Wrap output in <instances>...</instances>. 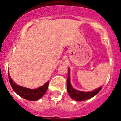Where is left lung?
Instances as JSON below:
<instances>
[{"label":"left lung","instance_id":"left-lung-1","mask_svg":"<svg viewBox=\"0 0 121 121\" xmlns=\"http://www.w3.org/2000/svg\"><path fill=\"white\" fill-rule=\"evenodd\" d=\"M101 88L102 87L100 86L98 89L95 90L91 92H84V91L74 90L73 88H72V86L70 84V69L68 68V76L67 79V91L73 99L77 101H83V100H87L95 96V95H96L100 91Z\"/></svg>","mask_w":121,"mask_h":121}]
</instances>
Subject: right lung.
<instances>
[{"mask_svg":"<svg viewBox=\"0 0 121 121\" xmlns=\"http://www.w3.org/2000/svg\"><path fill=\"white\" fill-rule=\"evenodd\" d=\"M8 74L9 83L13 90L20 96L28 100L35 101V100L39 99L45 95L48 87L49 82H47L43 86H40L37 89H30V88H25L15 84L13 80L11 79L9 72L8 73Z\"/></svg>","mask_w":121,"mask_h":121,"instance_id":"add662e5","label":"right lung"}]
</instances>
